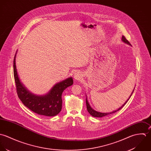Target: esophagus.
<instances>
[{
    "label": "esophagus",
    "instance_id": "34e87169",
    "mask_svg": "<svg viewBox=\"0 0 151 151\" xmlns=\"http://www.w3.org/2000/svg\"><path fill=\"white\" fill-rule=\"evenodd\" d=\"M82 77V74H81V72H79V71H77L75 73L74 75H73V78L75 80H79Z\"/></svg>",
    "mask_w": 151,
    "mask_h": 151
}]
</instances>
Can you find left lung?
Listing matches in <instances>:
<instances>
[{"mask_svg": "<svg viewBox=\"0 0 151 151\" xmlns=\"http://www.w3.org/2000/svg\"><path fill=\"white\" fill-rule=\"evenodd\" d=\"M122 41H123V42H124L125 43H126V44H128V45H131V44L129 43V42L125 38V37L124 36V35H122ZM135 89V88H134ZM134 90L133 91H132V93L131 94V95L129 96V98L127 99V100L124 103V104L120 107L119 109H117V110H115V111H112V112H110V113H100V112H98V111H95V110H94L91 107V106H90V104H89V103H88V99H87V97L86 98V107H87V110H88V112L90 113V114H91V116H93V117H104V116H107V115H109V114H113V113H116V112H117V111H119L120 109H121L124 106H125V104L127 103V102L128 101V100L129 99V98L131 97V96H132V93H133V92H134Z\"/></svg>", "mask_w": 151, "mask_h": 151, "instance_id": "obj_1", "label": "left lung"}]
</instances>
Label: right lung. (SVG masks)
I'll list each match as a JSON object with an SVG mask.
<instances>
[{"label": "right lung", "instance_id": "1", "mask_svg": "<svg viewBox=\"0 0 151 151\" xmlns=\"http://www.w3.org/2000/svg\"><path fill=\"white\" fill-rule=\"evenodd\" d=\"M16 53L13 60V72L19 98L25 106L38 114L49 117L57 115L62 109V94L66 88L73 85L72 78L57 83L47 94L37 96L30 93L20 82L16 69Z\"/></svg>", "mask_w": 151, "mask_h": 151}]
</instances>
